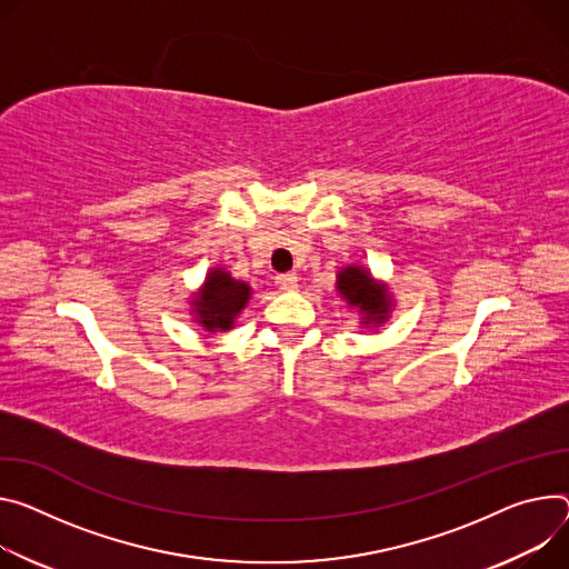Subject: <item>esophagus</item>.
<instances>
[{"mask_svg": "<svg viewBox=\"0 0 569 569\" xmlns=\"http://www.w3.org/2000/svg\"><path fill=\"white\" fill-rule=\"evenodd\" d=\"M277 286H279L281 290H292V288H297V274H295V272L277 274Z\"/></svg>", "mask_w": 569, "mask_h": 569, "instance_id": "34e87169", "label": "esophagus"}]
</instances>
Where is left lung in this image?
Listing matches in <instances>:
<instances>
[{"label": "left lung", "mask_w": 569, "mask_h": 569, "mask_svg": "<svg viewBox=\"0 0 569 569\" xmlns=\"http://www.w3.org/2000/svg\"><path fill=\"white\" fill-rule=\"evenodd\" d=\"M336 292L353 308L360 318V327H381L388 322L395 299L388 292V283H379L366 266L349 263L336 274Z\"/></svg>", "instance_id": "obj_1"}]
</instances>
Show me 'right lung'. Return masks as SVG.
Returning <instances> with one entry per match:
<instances>
[{"label": "right lung", "mask_w": 569, "mask_h": 569, "mask_svg": "<svg viewBox=\"0 0 569 569\" xmlns=\"http://www.w3.org/2000/svg\"><path fill=\"white\" fill-rule=\"evenodd\" d=\"M251 299V286L233 279L224 268H211L197 292L190 297V316L209 333H227Z\"/></svg>", "instance_id": "add662e5"}]
</instances>
